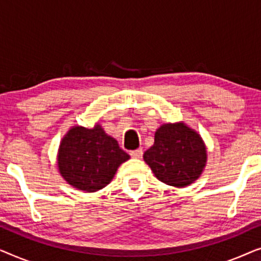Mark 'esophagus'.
Masks as SVG:
<instances>
[{"instance_id":"1","label":"esophagus","mask_w":261,"mask_h":261,"mask_svg":"<svg viewBox=\"0 0 261 261\" xmlns=\"http://www.w3.org/2000/svg\"><path fill=\"white\" fill-rule=\"evenodd\" d=\"M129 154H130L132 158L140 159L141 156H142V154H144V152H142L141 148H138V149H135V151H132V152L129 153Z\"/></svg>"}]
</instances>
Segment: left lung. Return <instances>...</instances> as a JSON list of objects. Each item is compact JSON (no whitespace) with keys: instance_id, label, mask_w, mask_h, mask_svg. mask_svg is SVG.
<instances>
[{"instance_id":"8db88e82","label":"left lung","mask_w":261,"mask_h":261,"mask_svg":"<svg viewBox=\"0 0 261 261\" xmlns=\"http://www.w3.org/2000/svg\"><path fill=\"white\" fill-rule=\"evenodd\" d=\"M154 176L171 187L184 188L201 176L206 162L202 138L184 123H166L156 129L154 145L144 153Z\"/></svg>"}]
</instances>
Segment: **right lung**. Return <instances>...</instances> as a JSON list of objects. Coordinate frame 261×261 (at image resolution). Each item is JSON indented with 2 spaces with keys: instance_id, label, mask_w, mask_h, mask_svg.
Returning <instances> with one entry per match:
<instances>
[{
  "instance_id": "1",
  "label": "right lung",
  "mask_w": 261,
  "mask_h": 261,
  "mask_svg": "<svg viewBox=\"0 0 261 261\" xmlns=\"http://www.w3.org/2000/svg\"><path fill=\"white\" fill-rule=\"evenodd\" d=\"M129 159L115 139L101 126L72 127L59 146L58 167L67 183L82 191L95 192L110 183L117 167Z\"/></svg>"
}]
</instances>
